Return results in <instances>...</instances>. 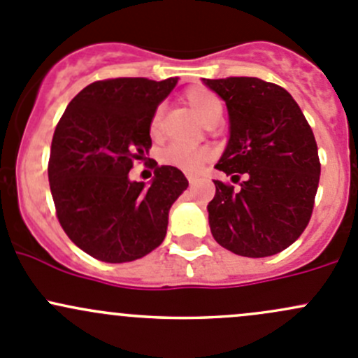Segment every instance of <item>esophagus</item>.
<instances>
[{"label":"esophagus","instance_id":"34e87169","mask_svg":"<svg viewBox=\"0 0 358 358\" xmlns=\"http://www.w3.org/2000/svg\"><path fill=\"white\" fill-rule=\"evenodd\" d=\"M187 178H189V183H190V185H194V183L197 182L196 176H192V175H189V176H187Z\"/></svg>","mask_w":358,"mask_h":358}]
</instances>
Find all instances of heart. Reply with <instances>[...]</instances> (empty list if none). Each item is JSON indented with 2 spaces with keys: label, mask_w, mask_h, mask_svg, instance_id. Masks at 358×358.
Masks as SVG:
<instances>
[{
  "label": "heart",
  "mask_w": 358,
  "mask_h": 358,
  "mask_svg": "<svg viewBox=\"0 0 358 358\" xmlns=\"http://www.w3.org/2000/svg\"><path fill=\"white\" fill-rule=\"evenodd\" d=\"M185 100L189 102V106L192 107V110L196 112L197 117L201 119L204 124L211 122L213 119H220L222 115V102H220L218 96L208 88H202V86H196V88H190L185 93ZM161 121H162V107L154 112L152 121H150V131L152 135H157L159 129H161ZM211 159V150L204 149V147H197V149H190V147L180 145V143H171V145L166 147L161 152V162L166 166H171V168L180 169L183 173H190V175H196L202 169V166L206 162H209Z\"/></svg>",
  "instance_id": "heart-1"
}]
</instances>
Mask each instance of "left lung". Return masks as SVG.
I'll return each mask as SVG.
<instances>
[{"instance_id":"1","label":"left lung","mask_w":358,"mask_h":358,"mask_svg":"<svg viewBox=\"0 0 358 358\" xmlns=\"http://www.w3.org/2000/svg\"><path fill=\"white\" fill-rule=\"evenodd\" d=\"M225 100L230 138L216 169L241 189L215 180L208 204L216 243L265 258L289 248L310 222L320 178L317 142L294 99L258 78L204 79Z\"/></svg>"}]
</instances>
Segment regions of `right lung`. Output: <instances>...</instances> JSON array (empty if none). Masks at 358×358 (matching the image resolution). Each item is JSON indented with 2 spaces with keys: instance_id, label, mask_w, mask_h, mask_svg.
Wrapping results in <instances>:
<instances>
[{
  "instance_id": "right-lung-1",
  "label": "right lung",
  "mask_w": 358,
  "mask_h": 358,
  "mask_svg": "<svg viewBox=\"0 0 358 358\" xmlns=\"http://www.w3.org/2000/svg\"><path fill=\"white\" fill-rule=\"evenodd\" d=\"M176 83L95 81L57 124L48 161L57 218L69 239L100 262H133L154 251L166 237L169 208L189 187L180 169L157 162L149 187L128 176L149 154L152 115Z\"/></svg>"
}]
</instances>
